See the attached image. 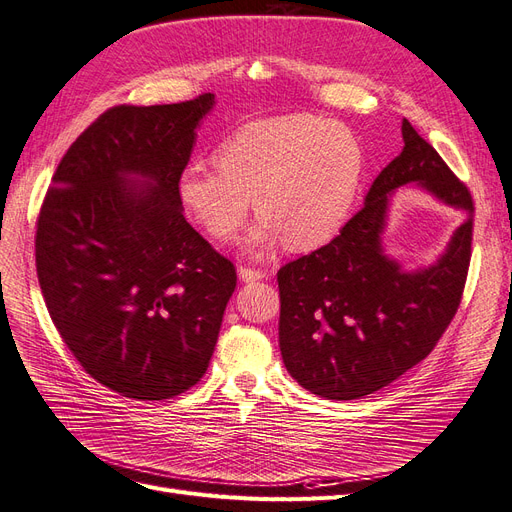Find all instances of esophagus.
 Returning <instances> with one entry per match:
<instances>
[{
    "mask_svg": "<svg viewBox=\"0 0 512 512\" xmlns=\"http://www.w3.org/2000/svg\"><path fill=\"white\" fill-rule=\"evenodd\" d=\"M267 273L260 271V269H250V267H239V279L241 281H258L264 279Z\"/></svg>",
    "mask_w": 512,
    "mask_h": 512,
    "instance_id": "esophagus-1",
    "label": "esophagus"
}]
</instances>
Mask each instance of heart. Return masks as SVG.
Returning <instances> with one entry per match:
<instances>
[{
	"mask_svg": "<svg viewBox=\"0 0 512 512\" xmlns=\"http://www.w3.org/2000/svg\"><path fill=\"white\" fill-rule=\"evenodd\" d=\"M216 167L192 165L178 182L180 199L203 231L231 241L250 216L262 218L248 239L264 254L281 237L290 250H311L345 222L358 195L364 154L347 127L311 114L250 122L216 150Z\"/></svg>",
	"mask_w": 512,
	"mask_h": 512,
	"instance_id": "b5f03b06",
	"label": "heart"
}]
</instances>
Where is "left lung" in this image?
I'll return each instance as SVG.
<instances>
[{
	"mask_svg": "<svg viewBox=\"0 0 512 512\" xmlns=\"http://www.w3.org/2000/svg\"><path fill=\"white\" fill-rule=\"evenodd\" d=\"M402 137V152L377 175L341 233L277 271L281 358L305 390L328 400L362 398L407 373L436 347L462 303L472 195L407 118ZM409 181L469 214L446 256L419 274L400 272L380 252L389 192Z\"/></svg>",
	"mask_w": 512,
	"mask_h": 512,
	"instance_id": "8db88e82",
	"label": "left lung"
}]
</instances>
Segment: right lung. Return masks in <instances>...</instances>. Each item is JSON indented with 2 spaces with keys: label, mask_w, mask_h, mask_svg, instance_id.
Masks as SVG:
<instances>
[{
  "label": "right lung",
  "mask_w": 512,
  "mask_h": 512,
  "mask_svg": "<svg viewBox=\"0 0 512 512\" xmlns=\"http://www.w3.org/2000/svg\"><path fill=\"white\" fill-rule=\"evenodd\" d=\"M214 95L114 105L69 146L35 222L50 320L88 375L169 400L201 381L237 286L235 264L182 214L178 192ZM135 172L149 182L135 193Z\"/></svg>",
  "instance_id": "add662e5"
}]
</instances>
